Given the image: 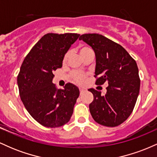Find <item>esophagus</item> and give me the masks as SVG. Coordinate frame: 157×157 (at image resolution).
Here are the masks:
<instances>
[{
    "instance_id": "1",
    "label": "esophagus",
    "mask_w": 157,
    "mask_h": 157,
    "mask_svg": "<svg viewBox=\"0 0 157 157\" xmlns=\"http://www.w3.org/2000/svg\"><path fill=\"white\" fill-rule=\"evenodd\" d=\"M84 92H85V89H81V88H80V94L82 95Z\"/></svg>"
}]
</instances>
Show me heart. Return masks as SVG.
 Segmentation results:
<instances>
[{"mask_svg":"<svg viewBox=\"0 0 157 157\" xmlns=\"http://www.w3.org/2000/svg\"><path fill=\"white\" fill-rule=\"evenodd\" d=\"M91 51V48L89 47V46H80V54L81 56H82L84 54H86V52ZM68 56H69V52H66L65 54L64 57H63V63H66V60H67ZM86 75L84 73L80 72V71H75V72L72 73V77L74 78V80L76 81L77 82H79V83H82L83 82L85 79H86Z\"/></svg>","mask_w":157,"mask_h":157,"instance_id":"1","label":"heart"}]
</instances>
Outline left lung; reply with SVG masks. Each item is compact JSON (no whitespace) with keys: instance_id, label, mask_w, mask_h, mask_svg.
I'll return each mask as SVG.
<instances>
[{"instance_id":"8db88e82","label":"left lung","mask_w":157,"mask_h":157,"mask_svg":"<svg viewBox=\"0 0 157 157\" xmlns=\"http://www.w3.org/2000/svg\"><path fill=\"white\" fill-rule=\"evenodd\" d=\"M93 48L96 57L97 85L109 84L107 92L89 89L94 95L89 110L95 122L115 127L125 122L132 113L140 93V80L137 65L120 44L99 34L80 37Z\"/></svg>"}]
</instances>
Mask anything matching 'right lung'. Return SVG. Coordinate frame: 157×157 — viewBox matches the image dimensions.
<instances>
[{
	"label": "right lung",
	"instance_id": "1",
	"mask_svg": "<svg viewBox=\"0 0 157 157\" xmlns=\"http://www.w3.org/2000/svg\"><path fill=\"white\" fill-rule=\"evenodd\" d=\"M79 34L48 33L26 55L17 76L20 97L29 114L40 125L57 128L69 121L80 94L75 85L57 89L53 71L61 68L65 54Z\"/></svg>",
	"mask_w": 157,
	"mask_h": 157
}]
</instances>
